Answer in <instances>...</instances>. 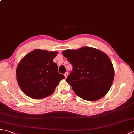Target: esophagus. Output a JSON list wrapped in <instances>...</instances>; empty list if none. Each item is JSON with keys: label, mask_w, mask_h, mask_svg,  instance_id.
Returning <instances> with one entry per match:
<instances>
[{"label": "esophagus", "mask_w": 134, "mask_h": 134, "mask_svg": "<svg viewBox=\"0 0 134 134\" xmlns=\"http://www.w3.org/2000/svg\"><path fill=\"white\" fill-rule=\"evenodd\" d=\"M68 73L67 72L64 74V76H65V78H67V76H68Z\"/></svg>", "instance_id": "obj_1"}]
</instances>
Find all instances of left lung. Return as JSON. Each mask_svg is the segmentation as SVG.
Returning a JSON list of instances; mask_svg holds the SVG:
<instances>
[{"label": "left lung", "mask_w": 134, "mask_h": 134, "mask_svg": "<svg viewBox=\"0 0 134 134\" xmlns=\"http://www.w3.org/2000/svg\"><path fill=\"white\" fill-rule=\"evenodd\" d=\"M62 54L72 65L66 81L79 97L95 101L107 94L113 82L114 69L105 53L85 47L77 50H65Z\"/></svg>", "instance_id": "obj_1"}]
</instances>
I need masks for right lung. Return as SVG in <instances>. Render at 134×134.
<instances>
[{
  "instance_id": "1",
  "label": "right lung",
  "mask_w": 134,
  "mask_h": 134,
  "mask_svg": "<svg viewBox=\"0 0 134 134\" xmlns=\"http://www.w3.org/2000/svg\"><path fill=\"white\" fill-rule=\"evenodd\" d=\"M57 52L35 49L21 60L16 69L17 80L26 95L33 99H42L52 94L63 75L58 72L53 62Z\"/></svg>"
}]
</instances>
